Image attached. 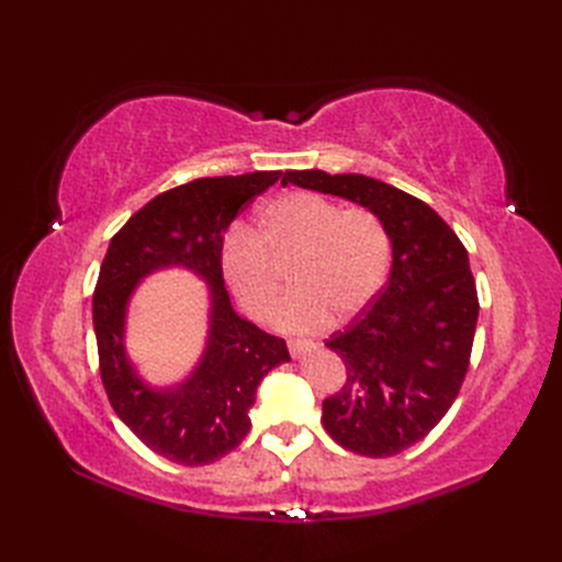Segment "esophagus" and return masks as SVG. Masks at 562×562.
I'll use <instances>...</instances> for the list:
<instances>
[{"instance_id": "1", "label": "esophagus", "mask_w": 562, "mask_h": 562, "mask_svg": "<svg viewBox=\"0 0 562 562\" xmlns=\"http://www.w3.org/2000/svg\"><path fill=\"white\" fill-rule=\"evenodd\" d=\"M314 347V342H310V339H288V349H291V353L295 356H302L304 351H310Z\"/></svg>"}]
</instances>
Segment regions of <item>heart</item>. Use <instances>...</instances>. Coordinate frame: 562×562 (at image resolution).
Listing matches in <instances>:
<instances>
[{
  "mask_svg": "<svg viewBox=\"0 0 562 562\" xmlns=\"http://www.w3.org/2000/svg\"><path fill=\"white\" fill-rule=\"evenodd\" d=\"M291 260L295 293L277 323L285 330H316L330 314L353 318L378 297L389 267V236L366 209H339L335 201L291 192L269 201L255 232L236 229L220 252L223 274L255 318L274 314L281 279L274 267Z\"/></svg>",
  "mask_w": 562,
  "mask_h": 562,
  "instance_id": "heart-1",
  "label": "heart"
}]
</instances>
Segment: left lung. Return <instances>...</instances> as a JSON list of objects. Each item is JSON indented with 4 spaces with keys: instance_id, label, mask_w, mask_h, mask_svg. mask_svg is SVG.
<instances>
[{
    "instance_id": "1",
    "label": "left lung",
    "mask_w": 562,
    "mask_h": 562,
    "mask_svg": "<svg viewBox=\"0 0 562 562\" xmlns=\"http://www.w3.org/2000/svg\"><path fill=\"white\" fill-rule=\"evenodd\" d=\"M281 184L349 199L375 215L391 241V274L347 330L326 339L347 380L323 401V429L337 446L391 457L446 417L462 389L479 295L469 252L431 206L382 180L285 171Z\"/></svg>"
}]
</instances>
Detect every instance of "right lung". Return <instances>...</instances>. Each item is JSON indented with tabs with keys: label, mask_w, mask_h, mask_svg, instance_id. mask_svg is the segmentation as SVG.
Instances as JSON below:
<instances>
[{
	"label": "right lung",
	"mask_w": 562,
	"mask_h": 562,
	"mask_svg": "<svg viewBox=\"0 0 562 562\" xmlns=\"http://www.w3.org/2000/svg\"><path fill=\"white\" fill-rule=\"evenodd\" d=\"M279 178L281 171H255L173 187L131 215L105 252L93 293L100 378L119 419L168 462L203 467L239 448L262 378L291 361L281 337L234 312L220 265L232 220ZM166 266L190 268L206 280L212 312L207 349L193 375L159 390L132 368L123 333L134 288Z\"/></svg>",
	"instance_id": "1"
}]
</instances>
